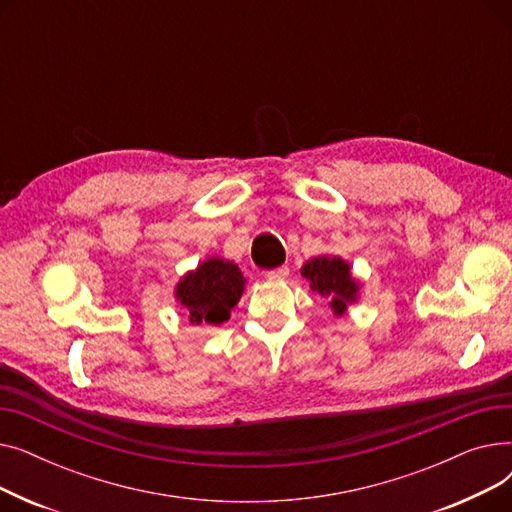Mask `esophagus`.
<instances>
[{
  "label": "esophagus",
  "mask_w": 512,
  "mask_h": 512,
  "mask_svg": "<svg viewBox=\"0 0 512 512\" xmlns=\"http://www.w3.org/2000/svg\"><path fill=\"white\" fill-rule=\"evenodd\" d=\"M288 274H290V270L286 265H280V267H276V270H270L265 274V278L270 280V282H280V280H284V278H288Z\"/></svg>",
  "instance_id": "1"
}]
</instances>
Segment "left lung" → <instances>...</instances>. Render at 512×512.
Instances as JSON below:
<instances>
[{
  "mask_svg": "<svg viewBox=\"0 0 512 512\" xmlns=\"http://www.w3.org/2000/svg\"><path fill=\"white\" fill-rule=\"evenodd\" d=\"M301 274L311 282V290L330 301L336 315H342L346 307L357 301L359 282L351 274V265L340 257L319 255L303 265Z\"/></svg>",
  "mask_w": 512,
  "mask_h": 512,
  "instance_id": "obj_1",
  "label": "left lung"
}]
</instances>
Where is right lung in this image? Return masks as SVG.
Instances as JSON below:
<instances>
[{
	"mask_svg": "<svg viewBox=\"0 0 512 512\" xmlns=\"http://www.w3.org/2000/svg\"><path fill=\"white\" fill-rule=\"evenodd\" d=\"M245 290L238 265L220 257H209L195 272H188L176 286V299L188 311L191 324L220 326L230 319L232 307Z\"/></svg>",
	"mask_w": 512,
	"mask_h": 512,
	"instance_id": "add662e5",
	"label": "right lung"
}]
</instances>
